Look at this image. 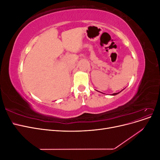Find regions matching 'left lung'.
<instances>
[{"label":"left lung","mask_w":160,"mask_h":160,"mask_svg":"<svg viewBox=\"0 0 160 160\" xmlns=\"http://www.w3.org/2000/svg\"><path fill=\"white\" fill-rule=\"evenodd\" d=\"M119 93H120V92H119ZM119 93H113V94H112L113 95H117V94H118Z\"/></svg>","instance_id":"8db88e82"}]
</instances>
